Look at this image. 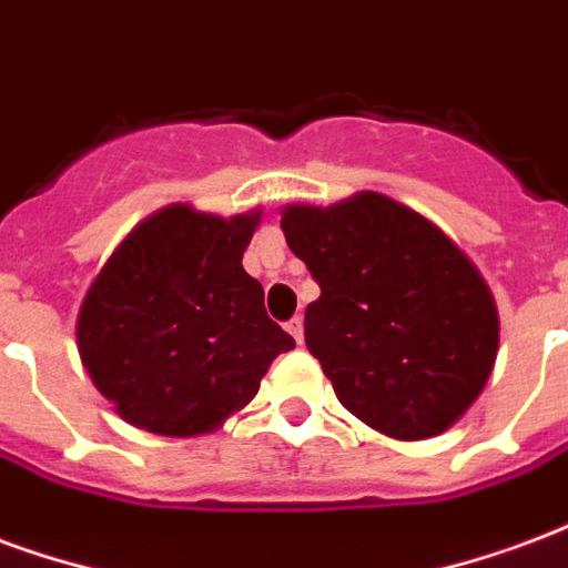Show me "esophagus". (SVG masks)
I'll use <instances>...</instances> for the list:
<instances>
[{"label":"esophagus","instance_id":"esophagus-1","mask_svg":"<svg viewBox=\"0 0 568 568\" xmlns=\"http://www.w3.org/2000/svg\"><path fill=\"white\" fill-rule=\"evenodd\" d=\"M285 331L297 339V343H304V318L295 316L292 322H285Z\"/></svg>","mask_w":568,"mask_h":568}]
</instances>
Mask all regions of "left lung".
Listing matches in <instances>:
<instances>
[{"label":"left lung","mask_w":568,"mask_h":568,"mask_svg":"<svg viewBox=\"0 0 568 568\" xmlns=\"http://www.w3.org/2000/svg\"><path fill=\"white\" fill-rule=\"evenodd\" d=\"M288 250L322 288L306 348L348 413L394 439L448 430L494 369L499 316L476 264L400 201L358 192L283 210Z\"/></svg>","instance_id":"8db88e82"}]
</instances>
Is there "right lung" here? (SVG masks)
<instances>
[{
    "instance_id": "right-lung-1",
    "label": "right lung",
    "mask_w": 568,
    "mask_h": 568,
    "mask_svg": "<svg viewBox=\"0 0 568 568\" xmlns=\"http://www.w3.org/2000/svg\"><path fill=\"white\" fill-rule=\"evenodd\" d=\"M262 210H155L113 250L78 313V352L120 418L159 436H201L258 394L295 339L264 313L243 271Z\"/></svg>"
}]
</instances>
